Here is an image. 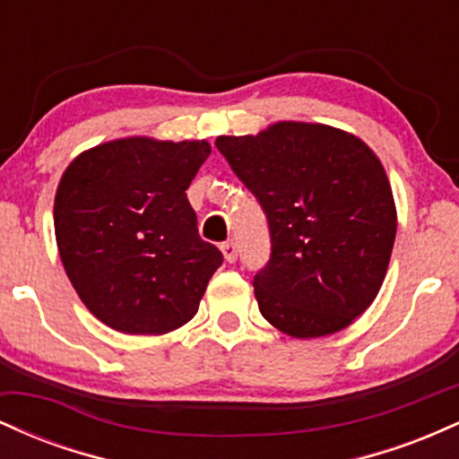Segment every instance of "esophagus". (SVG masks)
<instances>
[{
    "label": "esophagus",
    "instance_id": "esophagus-1",
    "mask_svg": "<svg viewBox=\"0 0 459 459\" xmlns=\"http://www.w3.org/2000/svg\"><path fill=\"white\" fill-rule=\"evenodd\" d=\"M237 244L233 239H229V241H224L222 244V255H224V259H226V263H235L237 261Z\"/></svg>",
    "mask_w": 459,
    "mask_h": 459
}]
</instances>
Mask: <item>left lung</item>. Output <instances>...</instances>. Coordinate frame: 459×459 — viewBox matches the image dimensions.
<instances>
[{
  "instance_id": "left-lung-1",
  "label": "left lung",
  "mask_w": 459,
  "mask_h": 459,
  "mask_svg": "<svg viewBox=\"0 0 459 459\" xmlns=\"http://www.w3.org/2000/svg\"><path fill=\"white\" fill-rule=\"evenodd\" d=\"M215 146L267 218L270 261L252 282L263 317L296 339L347 328L380 291L397 233L376 152L310 123L220 135Z\"/></svg>"
}]
</instances>
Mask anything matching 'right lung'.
Listing matches in <instances>:
<instances>
[{"label": "right lung", "instance_id": "obj_1", "mask_svg": "<svg viewBox=\"0 0 459 459\" xmlns=\"http://www.w3.org/2000/svg\"><path fill=\"white\" fill-rule=\"evenodd\" d=\"M207 142L125 138L82 152L57 186L60 259L97 319L125 334H163L196 315L224 256L200 239L186 189Z\"/></svg>", "mask_w": 459, "mask_h": 459}]
</instances>
